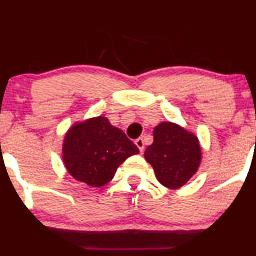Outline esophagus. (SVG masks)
<instances>
[{
    "label": "esophagus",
    "mask_w": 256,
    "mask_h": 256,
    "mask_svg": "<svg viewBox=\"0 0 256 256\" xmlns=\"http://www.w3.org/2000/svg\"><path fill=\"white\" fill-rule=\"evenodd\" d=\"M135 144L136 146H138V148L140 150V152H144V140L142 138H138V140L135 141Z\"/></svg>",
    "instance_id": "1"
}]
</instances>
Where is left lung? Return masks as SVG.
<instances>
[{"instance_id": "left-lung-1", "label": "left lung", "mask_w": 256, "mask_h": 256, "mask_svg": "<svg viewBox=\"0 0 256 256\" xmlns=\"http://www.w3.org/2000/svg\"><path fill=\"white\" fill-rule=\"evenodd\" d=\"M144 160L151 164L162 186L178 190L200 168V140L182 126L164 121L154 128V142L144 151Z\"/></svg>"}]
</instances>
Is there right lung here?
<instances>
[{
  "mask_svg": "<svg viewBox=\"0 0 256 256\" xmlns=\"http://www.w3.org/2000/svg\"><path fill=\"white\" fill-rule=\"evenodd\" d=\"M138 148L105 116L76 122L63 140V162L72 177L92 187L112 180L118 167Z\"/></svg>",
  "mask_w": 256,
  "mask_h": 256,
  "instance_id": "add662e5",
  "label": "right lung"
}]
</instances>
